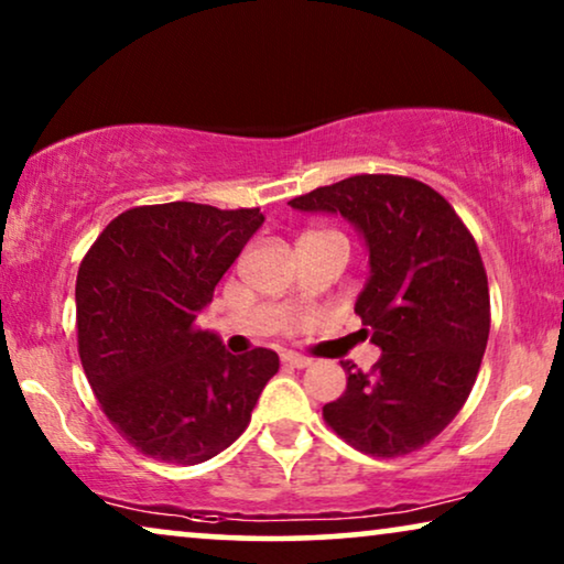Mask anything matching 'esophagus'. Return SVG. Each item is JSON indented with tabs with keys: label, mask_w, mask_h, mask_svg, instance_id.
<instances>
[{
	"label": "esophagus",
	"mask_w": 564,
	"mask_h": 564,
	"mask_svg": "<svg viewBox=\"0 0 564 564\" xmlns=\"http://www.w3.org/2000/svg\"><path fill=\"white\" fill-rule=\"evenodd\" d=\"M282 365H288V367H295V369H305V367H311V359L303 357V354L288 351V354H282Z\"/></svg>",
	"instance_id": "esophagus-1"
}]
</instances>
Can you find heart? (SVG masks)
<instances>
[{
  "label": "heart",
  "instance_id": "1",
  "mask_svg": "<svg viewBox=\"0 0 564 564\" xmlns=\"http://www.w3.org/2000/svg\"><path fill=\"white\" fill-rule=\"evenodd\" d=\"M311 234H318V230H311ZM311 234H305V236H311Z\"/></svg>",
  "mask_w": 564,
  "mask_h": 564
}]
</instances>
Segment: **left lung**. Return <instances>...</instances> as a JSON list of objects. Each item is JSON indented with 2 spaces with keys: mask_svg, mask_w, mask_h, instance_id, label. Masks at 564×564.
Segmentation results:
<instances>
[{
  "mask_svg": "<svg viewBox=\"0 0 564 564\" xmlns=\"http://www.w3.org/2000/svg\"><path fill=\"white\" fill-rule=\"evenodd\" d=\"M341 215L369 257L354 311L380 359L349 375L323 405L338 436L375 457H398L442 434L473 390L490 334L488 276L475 238L429 184L359 174L288 203Z\"/></svg>",
  "mask_w": 564,
  "mask_h": 564,
  "instance_id": "1",
  "label": "left lung"
}]
</instances>
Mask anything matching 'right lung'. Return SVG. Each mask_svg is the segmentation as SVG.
I'll use <instances>...</instances> for the list:
<instances>
[{"instance_id": "add662e5", "label": "right lung", "mask_w": 564, "mask_h": 564, "mask_svg": "<svg viewBox=\"0 0 564 564\" xmlns=\"http://www.w3.org/2000/svg\"><path fill=\"white\" fill-rule=\"evenodd\" d=\"M264 223L197 203L122 213L76 276L84 375L112 426L153 459L199 465L236 442L280 369L272 349L243 357L197 326L215 284Z\"/></svg>"}]
</instances>
